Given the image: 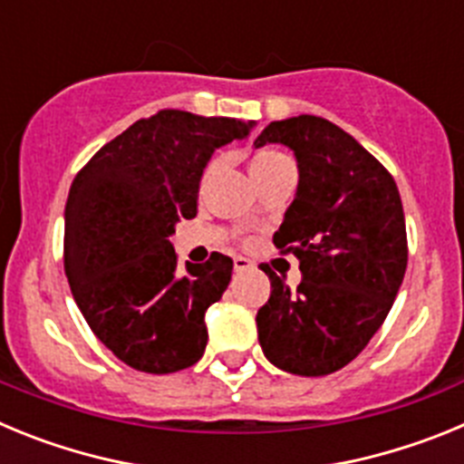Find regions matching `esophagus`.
<instances>
[{
    "label": "esophagus",
    "instance_id": "34e87169",
    "mask_svg": "<svg viewBox=\"0 0 464 464\" xmlns=\"http://www.w3.org/2000/svg\"><path fill=\"white\" fill-rule=\"evenodd\" d=\"M253 267V262L248 260V257H235V269L237 272H246V269H251Z\"/></svg>",
    "mask_w": 464,
    "mask_h": 464
}]
</instances>
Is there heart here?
Listing matches in <instances>:
<instances>
[{"instance_id": "obj_1", "label": "heart", "mask_w": 464, "mask_h": 464, "mask_svg": "<svg viewBox=\"0 0 464 464\" xmlns=\"http://www.w3.org/2000/svg\"><path fill=\"white\" fill-rule=\"evenodd\" d=\"M285 155L278 153V150H260L251 158V169H257V167H265V165H272L276 160H283Z\"/></svg>"}]
</instances>
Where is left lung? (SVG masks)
<instances>
[{
  "label": "left lung",
  "instance_id": "1",
  "mask_svg": "<svg viewBox=\"0 0 464 464\" xmlns=\"http://www.w3.org/2000/svg\"><path fill=\"white\" fill-rule=\"evenodd\" d=\"M288 146L297 192L274 244L299 260L297 290L272 281L257 311V339L274 367L325 376L358 358L383 325L407 272L400 190L379 160L342 127L318 116L274 121L253 141Z\"/></svg>",
  "mask_w": 464,
  "mask_h": 464
}]
</instances>
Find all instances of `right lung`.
<instances>
[{
    "mask_svg": "<svg viewBox=\"0 0 464 464\" xmlns=\"http://www.w3.org/2000/svg\"><path fill=\"white\" fill-rule=\"evenodd\" d=\"M253 127L160 111L102 146L69 188V288L90 330L134 370L171 374L204 355V315L229 285L232 260L211 253L179 272L169 237L197 216L199 181L216 149Z\"/></svg>",
    "mask_w": 464,
    "mask_h": 464,
    "instance_id": "1",
    "label": "right lung"
}]
</instances>
